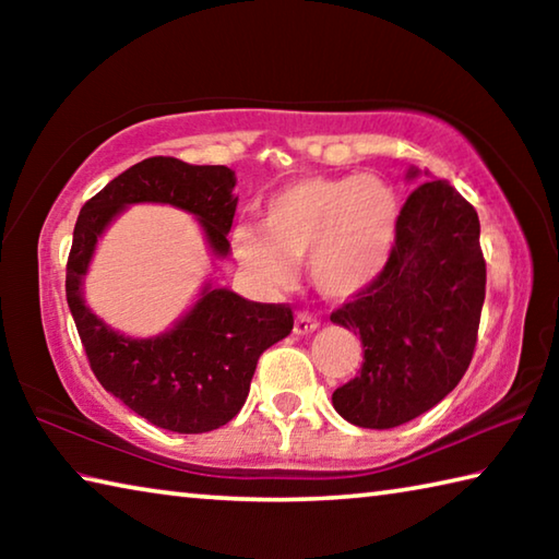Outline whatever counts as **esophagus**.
<instances>
[{
  "label": "esophagus",
  "mask_w": 559,
  "mask_h": 559,
  "mask_svg": "<svg viewBox=\"0 0 559 559\" xmlns=\"http://www.w3.org/2000/svg\"><path fill=\"white\" fill-rule=\"evenodd\" d=\"M318 330V320L308 313H298L296 323H293V333L296 335H310Z\"/></svg>",
  "instance_id": "1"
}]
</instances>
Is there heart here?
I'll return each mask as SVG.
<instances>
[{
	"instance_id": "b5f03b06",
	"label": "heart",
	"mask_w": 559,
	"mask_h": 559,
	"mask_svg": "<svg viewBox=\"0 0 559 559\" xmlns=\"http://www.w3.org/2000/svg\"><path fill=\"white\" fill-rule=\"evenodd\" d=\"M396 229L400 202L382 177H302L266 202L261 231L236 226L231 249L261 288H290L296 263L308 261L320 296L349 300L384 273Z\"/></svg>"
}]
</instances>
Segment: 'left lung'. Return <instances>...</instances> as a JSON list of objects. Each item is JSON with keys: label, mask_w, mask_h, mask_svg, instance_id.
<instances>
[{"label": "left lung", "mask_w": 559, "mask_h": 559, "mask_svg": "<svg viewBox=\"0 0 559 559\" xmlns=\"http://www.w3.org/2000/svg\"><path fill=\"white\" fill-rule=\"evenodd\" d=\"M421 182L402 206L380 278L330 320L362 340L359 374L333 392L335 412L362 429H392L429 412L461 382L486 298L478 214L447 179Z\"/></svg>", "instance_id": "left-lung-1"}]
</instances>
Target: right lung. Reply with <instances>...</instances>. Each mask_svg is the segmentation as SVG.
Masks as SVG:
<instances>
[{"mask_svg": "<svg viewBox=\"0 0 559 559\" xmlns=\"http://www.w3.org/2000/svg\"><path fill=\"white\" fill-rule=\"evenodd\" d=\"M224 165H189L147 157L83 204L66 266V300L98 382L128 409L159 429L204 433L231 421L249 396L263 349L288 337L286 306L241 298L204 281L197 300L173 328L153 337L126 335L88 308L83 283L100 236L132 204H169L192 214L214 259H229L239 197Z\"/></svg>", "mask_w": 559, "mask_h": 559, "instance_id": "right-lung-1", "label": "right lung"}]
</instances>
